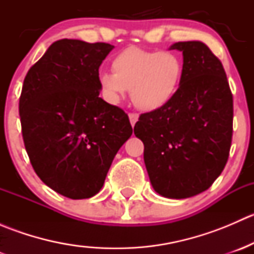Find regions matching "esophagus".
<instances>
[{"label":"esophagus","mask_w":254,"mask_h":254,"mask_svg":"<svg viewBox=\"0 0 254 254\" xmlns=\"http://www.w3.org/2000/svg\"><path fill=\"white\" fill-rule=\"evenodd\" d=\"M129 119H130V123H131V125L134 127V125L136 124L137 120H139V114H136V113H130Z\"/></svg>","instance_id":"34e87169"}]
</instances>
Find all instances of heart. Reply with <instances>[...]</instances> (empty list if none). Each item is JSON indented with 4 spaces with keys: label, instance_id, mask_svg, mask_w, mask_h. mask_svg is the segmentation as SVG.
I'll use <instances>...</instances> for the list:
<instances>
[{
    "label": "heart",
    "instance_id": "heart-1",
    "mask_svg": "<svg viewBox=\"0 0 254 254\" xmlns=\"http://www.w3.org/2000/svg\"><path fill=\"white\" fill-rule=\"evenodd\" d=\"M112 71L99 73L98 77L108 101L118 103L130 91L137 109L153 112L175 98L183 79L184 66L176 53L129 47L113 58Z\"/></svg>",
    "mask_w": 254,
    "mask_h": 254
}]
</instances>
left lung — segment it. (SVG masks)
<instances>
[{
	"instance_id": "1",
	"label": "left lung",
	"mask_w": 254,
	"mask_h": 254,
	"mask_svg": "<svg viewBox=\"0 0 254 254\" xmlns=\"http://www.w3.org/2000/svg\"><path fill=\"white\" fill-rule=\"evenodd\" d=\"M184 73L175 98L143 113L134 132L153 189L184 199L211 187L226 166L232 141L234 98L221 61L201 42H179Z\"/></svg>"
}]
</instances>
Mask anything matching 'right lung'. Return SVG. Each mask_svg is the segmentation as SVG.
I'll use <instances>...</instances> for the list:
<instances>
[{
    "instance_id": "obj_1",
    "label": "right lung",
    "mask_w": 254,
    "mask_h": 254,
    "mask_svg": "<svg viewBox=\"0 0 254 254\" xmlns=\"http://www.w3.org/2000/svg\"><path fill=\"white\" fill-rule=\"evenodd\" d=\"M114 48L61 39L25 75L22 136L38 177L70 199L96 195L114 156L131 136L129 117L99 97V66Z\"/></svg>"
}]
</instances>
